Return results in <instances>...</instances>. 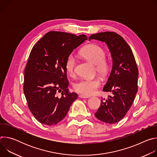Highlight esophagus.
<instances>
[{
    "mask_svg": "<svg viewBox=\"0 0 157 157\" xmlns=\"http://www.w3.org/2000/svg\"><path fill=\"white\" fill-rule=\"evenodd\" d=\"M79 97L80 98H82V99H87V98H89V96H84V95H82V94L79 95Z\"/></svg>",
    "mask_w": 157,
    "mask_h": 157,
    "instance_id": "obj_1",
    "label": "esophagus"
}]
</instances>
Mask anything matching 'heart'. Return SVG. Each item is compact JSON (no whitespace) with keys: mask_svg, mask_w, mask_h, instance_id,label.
<instances>
[{"mask_svg":"<svg viewBox=\"0 0 157 157\" xmlns=\"http://www.w3.org/2000/svg\"><path fill=\"white\" fill-rule=\"evenodd\" d=\"M80 55L84 59L96 65V71L101 76H106L110 71V63L105 58L104 49L98 44H89L80 51ZM76 59L73 55H70L66 59L65 69L70 76L75 75ZM101 86V81L98 78H83L76 81L74 85L75 90L85 96H91L96 93Z\"/></svg>","mask_w":157,"mask_h":157,"instance_id":"b5f03b06","label":"heart"}]
</instances>
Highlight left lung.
I'll return each instance as SVG.
<instances>
[{
	"label": "left lung",
	"mask_w": 157,
	"mask_h": 157,
	"mask_svg": "<svg viewBox=\"0 0 157 157\" xmlns=\"http://www.w3.org/2000/svg\"><path fill=\"white\" fill-rule=\"evenodd\" d=\"M93 39L105 42L113 59V68L102 89L113 95L101 99L94 115L102 122L115 124L124 117L135 99L138 90L137 65L130 47L119 34L101 32L89 36V40Z\"/></svg>",
	"instance_id": "8db88e82"
}]
</instances>
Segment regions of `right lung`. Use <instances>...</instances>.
Listing matches in <instances>:
<instances>
[{
  "mask_svg": "<svg viewBox=\"0 0 157 157\" xmlns=\"http://www.w3.org/2000/svg\"><path fill=\"white\" fill-rule=\"evenodd\" d=\"M87 37L85 35L49 32L33 46L25 68L24 92L33 116L41 124L62 121L78 98L68 91L65 63L68 56ZM62 92L58 97L56 93Z\"/></svg>",
  "mask_w": 157,
  "mask_h": 157,
  "instance_id": "right-lung-1",
  "label": "right lung"
}]
</instances>
